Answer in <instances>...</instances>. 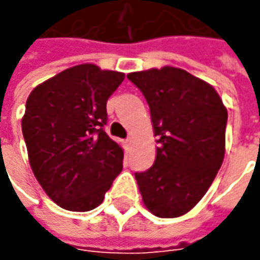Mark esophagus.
I'll list each match as a JSON object with an SVG mask.
<instances>
[{"label": "esophagus", "instance_id": "1", "mask_svg": "<svg viewBox=\"0 0 260 260\" xmlns=\"http://www.w3.org/2000/svg\"><path fill=\"white\" fill-rule=\"evenodd\" d=\"M124 143H125V146H132V143H133V140H132L130 137H127V139H125V140H124Z\"/></svg>", "mask_w": 260, "mask_h": 260}]
</instances>
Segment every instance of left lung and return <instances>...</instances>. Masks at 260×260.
Returning <instances> with one entry per match:
<instances>
[{"mask_svg": "<svg viewBox=\"0 0 260 260\" xmlns=\"http://www.w3.org/2000/svg\"><path fill=\"white\" fill-rule=\"evenodd\" d=\"M150 108L153 166L136 172L143 203L160 218L188 213L223 164L227 110L215 89L184 69L165 66L128 74Z\"/></svg>", "mask_w": 260, "mask_h": 260, "instance_id": "obj_1", "label": "left lung"}]
</instances>
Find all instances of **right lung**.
<instances>
[{
    "label": "right lung",
    "mask_w": 260,
    "mask_h": 260,
    "mask_svg": "<svg viewBox=\"0 0 260 260\" xmlns=\"http://www.w3.org/2000/svg\"><path fill=\"white\" fill-rule=\"evenodd\" d=\"M124 74L85 63L36 86L21 121L28 160L45 192L69 211L103 203L123 169V149L105 133L107 101Z\"/></svg>",
    "instance_id": "obj_1"
}]
</instances>
